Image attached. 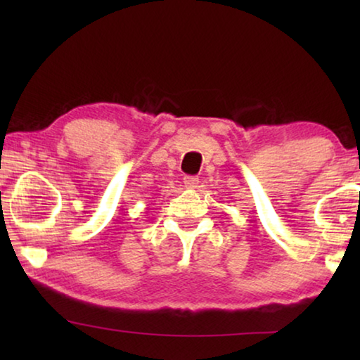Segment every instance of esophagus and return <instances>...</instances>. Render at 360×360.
Listing matches in <instances>:
<instances>
[{
    "label": "esophagus",
    "instance_id": "1",
    "mask_svg": "<svg viewBox=\"0 0 360 360\" xmlns=\"http://www.w3.org/2000/svg\"><path fill=\"white\" fill-rule=\"evenodd\" d=\"M184 186L187 188H197L198 187V178H197V176H186Z\"/></svg>",
    "mask_w": 360,
    "mask_h": 360
}]
</instances>
